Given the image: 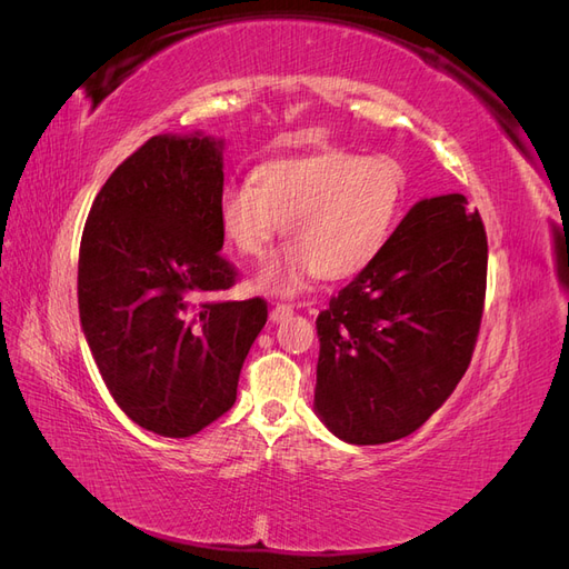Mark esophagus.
<instances>
[{
	"label": "esophagus",
	"mask_w": 569,
	"mask_h": 569,
	"mask_svg": "<svg viewBox=\"0 0 569 569\" xmlns=\"http://www.w3.org/2000/svg\"><path fill=\"white\" fill-rule=\"evenodd\" d=\"M291 316H295V306H289V303H278L270 311V318H272V322H284V320H289Z\"/></svg>",
	"instance_id": "obj_1"
}]
</instances>
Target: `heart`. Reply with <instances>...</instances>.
Instances as JSON below:
<instances>
[{
	"label": "heart",
	"mask_w": 569,
	"mask_h": 569,
	"mask_svg": "<svg viewBox=\"0 0 569 569\" xmlns=\"http://www.w3.org/2000/svg\"><path fill=\"white\" fill-rule=\"evenodd\" d=\"M403 201L399 161L332 149L261 163L251 184L220 197L218 222L242 258H261L284 226L291 244L270 258L256 284L289 297L313 278L349 280L372 266L399 226Z\"/></svg>",
	"instance_id": "obj_1"
}]
</instances>
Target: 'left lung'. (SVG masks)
I'll return each mask as SVG.
<instances>
[{"instance_id": "1", "label": "left lung", "mask_w": 569, "mask_h": 569, "mask_svg": "<svg viewBox=\"0 0 569 569\" xmlns=\"http://www.w3.org/2000/svg\"><path fill=\"white\" fill-rule=\"evenodd\" d=\"M487 232L462 194L418 201L375 263L316 320V412L349 443L422 427L470 366L487 295Z\"/></svg>"}]
</instances>
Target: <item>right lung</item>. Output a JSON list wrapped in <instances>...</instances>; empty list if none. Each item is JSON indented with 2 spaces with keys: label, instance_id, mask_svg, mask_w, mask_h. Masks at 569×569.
Here are the masks:
<instances>
[{
  "label": "right lung",
  "instance_id": "1",
  "mask_svg": "<svg viewBox=\"0 0 569 569\" xmlns=\"http://www.w3.org/2000/svg\"><path fill=\"white\" fill-rule=\"evenodd\" d=\"M222 140L157 134L99 189L82 230L78 306L113 401L153 435L184 439L228 412L263 299L216 301L237 282L220 256Z\"/></svg>",
  "mask_w": 569,
  "mask_h": 569
}]
</instances>
